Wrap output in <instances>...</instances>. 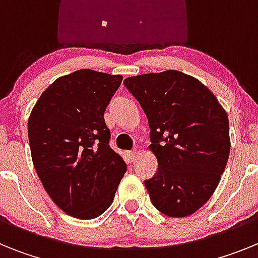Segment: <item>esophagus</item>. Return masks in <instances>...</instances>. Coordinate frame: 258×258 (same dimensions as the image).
<instances>
[{"label":"esophagus","instance_id":"obj_1","mask_svg":"<svg viewBox=\"0 0 258 258\" xmlns=\"http://www.w3.org/2000/svg\"><path fill=\"white\" fill-rule=\"evenodd\" d=\"M127 156H129L131 161H134L137 159V156H138V151H136V150H133V151H129L127 152Z\"/></svg>","mask_w":258,"mask_h":258}]
</instances>
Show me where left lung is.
Masks as SVG:
<instances>
[{
  "label": "left lung",
  "mask_w": 258,
  "mask_h": 258,
  "mask_svg": "<svg viewBox=\"0 0 258 258\" xmlns=\"http://www.w3.org/2000/svg\"><path fill=\"white\" fill-rule=\"evenodd\" d=\"M124 85L151 131L159 168L145 186L152 204L169 217H187L208 202L226 168V111L204 84L179 71L127 77Z\"/></svg>",
  "instance_id": "obj_1"
}]
</instances>
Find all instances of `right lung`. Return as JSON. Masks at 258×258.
<instances>
[{"instance_id":"obj_1","label":"right lung","mask_w":258,"mask_h":258,"mask_svg":"<svg viewBox=\"0 0 258 258\" xmlns=\"http://www.w3.org/2000/svg\"><path fill=\"white\" fill-rule=\"evenodd\" d=\"M121 75L79 70L56 79L28 118L32 161L56 206L79 220L101 216L112 204L126 172L109 147L104 111Z\"/></svg>"}]
</instances>
